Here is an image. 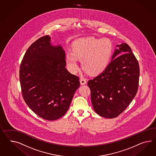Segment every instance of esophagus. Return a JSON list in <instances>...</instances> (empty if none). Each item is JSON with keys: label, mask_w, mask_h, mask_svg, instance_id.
Segmentation results:
<instances>
[{"label": "esophagus", "mask_w": 156, "mask_h": 156, "mask_svg": "<svg viewBox=\"0 0 156 156\" xmlns=\"http://www.w3.org/2000/svg\"><path fill=\"white\" fill-rule=\"evenodd\" d=\"M80 83L81 85H83V84H86V80L83 78H81L80 79Z\"/></svg>", "instance_id": "1"}]
</instances>
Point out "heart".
Wrapping results in <instances>:
<instances>
[{"instance_id":"1","label":"heart","mask_w":156,"mask_h":156,"mask_svg":"<svg viewBox=\"0 0 156 156\" xmlns=\"http://www.w3.org/2000/svg\"><path fill=\"white\" fill-rule=\"evenodd\" d=\"M72 49L67 51L65 57L70 72H78V58L82 59L83 69L92 74H98L103 72L110 63L113 46L108 38L89 37L75 40Z\"/></svg>"}]
</instances>
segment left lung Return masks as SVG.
Listing matches in <instances>:
<instances>
[{"label": "left lung", "instance_id": "left-lung-1", "mask_svg": "<svg viewBox=\"0 0 156 156\" xmlns=\"http://www.w3.org/2000/svg\"><path fill=\"white\" fill-rule=\"evenodd\" d=\"M139 62L126 43L116 45L105 70L87 82L93 108L105 118L122 114L135 98L139 87Z\"/></svg>", "mask_w": 156, "mask_h": 156}]
</instances>
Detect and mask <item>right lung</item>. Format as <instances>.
Masks as SVG:
<instances>
[{
    "label": "right lung",
    "instance_id": "1",
    "mask_svg": "<svg viewBox=\"0 0 156 156\" xmlns=\"http://www.w3.org/2000/svg\"><path fill=\"white\" fill-rule=\"evenodd\" d=\"M65 52L51 44L48 35L28 48L20 67V82L26 104L38 116L55 120L63 116L79 88V77L65 67Z\"/></svg>",
    "mask_w": 156,
    "mask_h": 156
}]
</instances>
